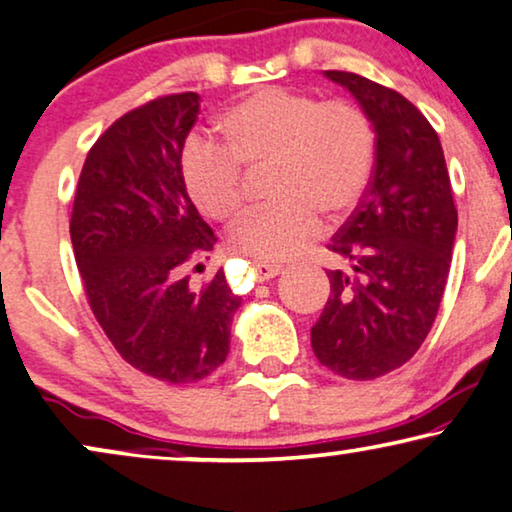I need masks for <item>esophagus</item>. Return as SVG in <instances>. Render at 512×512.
Masks as SVG:
<instances>
[{"mask_svg":"<svg viewBox=\"0 0 512 512\" xmlns=\"http://www.w3.org/2000/svg\"><path fill=\"white\" fill-rule=\"evenodd\" d=\"M253 273L257 280H271L280 273V264H269V262H253Z\"/></svg>","mask_w":512,"mask_h":512,"instance_id":"obj_1","label":"esophagus"}]
</instances>
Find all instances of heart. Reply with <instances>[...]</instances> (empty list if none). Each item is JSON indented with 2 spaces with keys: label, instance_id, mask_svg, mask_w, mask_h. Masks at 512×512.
Wrapping results in <instances>:
<instances>
[{
  "label": "heart",
  "instance_id": "obj_1",
  "mask_svg": "<svg viewBox=\"0 0 512 512\" xmlns=\"http://www.w3.org/2000/svg\"><path fill=\"white\" fill-rule=\"evenodd\" d=\"M222 146L192 136L181 150V183L206 218L227 222L243 206L239 167H262L273 204L250 211L232 246L262 262L304 253L322 218L341 222L362 204L376 164V127L364 109L285 88H264L229 106Z\"/></svg>",
  "mask_w": 512,
  "mask_h": 512
}]
</instances>
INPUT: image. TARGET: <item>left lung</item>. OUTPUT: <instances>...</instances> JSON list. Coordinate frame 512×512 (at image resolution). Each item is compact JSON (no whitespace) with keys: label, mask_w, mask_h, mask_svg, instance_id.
<instances>
[{"label":"left lung","mask_w":512,"mask_h":512,"mask_svg":"<svg viewBox=\"0 0 512 512\" xmlns=\"http://www.w3.org/2000/svg\"><path fill=\"white\" fill-rule=\"evenodd\" d=\"M376 127V164L362 204L329 243L348 269L327 271L331 294L311 329L322 366L373 380L420 350L448 283L457 208L436 129L397 90L325 71Z\"/></svg>","instance_id":"obj_1"}]
</instances>
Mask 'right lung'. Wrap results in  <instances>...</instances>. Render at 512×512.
Wrapping results in <instances>:
<instances>
[{
    "label": "right lung",
    "mask_w": 512,
    "mask_h": 512,
    "mask_svg": "<svg viewBox=\"0 0 512 512\" xmlns=\"http://www.w3.org/2000/svg\"><path fill=\"white\" fill-rule=\"evenodd\" d=\"M199 102L178 92L115 120L85 157L69 222L99 327L127 364L171 385L197 383L225 362L241 306L222 271L201 287L187 276L218 241L178 171Z\"/></svg>",
    "instance_id": "obj_1"
}]
</instances>
